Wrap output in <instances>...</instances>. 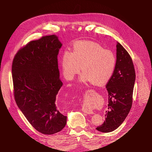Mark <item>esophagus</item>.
Wrapping results in <instances>:
<instances>
[{"instance_id":"34e87169","label":"esophagus","mask_w":152,"mask_h":152,"mask_svg":"<svg viewBox=\"0 0 152 152\" xmlns=\"http://www.w3.org/2000/svg\"><path fill=\"white\" fill-rule=\"evenodd\" d=\"M82 111H84V112L87 113V114H94V112L93 111L90 109V108H82Z\"/></svg>"}]
</instances>
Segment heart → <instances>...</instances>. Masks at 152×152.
Wrapping results in <instances>:
<instances>
[{"label":"heart","instance_id":"b5f03b06","mask_svg":"<svg viewBox=\"0 0 152 152\" xmlns=\"http://www.w3.org/2000/svg\"><path fill=\"white\" fill-rule=\"evenodd\" d=\"M116 63L115 56L111 50L89 41L76 42L72 52H65L61 58L63 72L67 79H73L82 69L83 73L79 81L93 83L98 86L105 84L110 80Z\"/></svg>","mask_w":152,"mask_h":152}]
</instances>
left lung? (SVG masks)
<instances>
[{
  "mask_svg": "<svg viewBox=\"0 0 152 152\" xmlns=\"http://www.w3.org/2000/svg\"><path fill=\"white\" fill-rule=\"evenodd\" d=\"M135 81V73L131 57L117 42L115 71L106 85L108 93V110L104 122L96 127L97 131L112 132L123 123L132 107Z\"/></svg>",
  "mask_w": 152,
  "mask_h": 152,
  "instance_id": "left-lung-1",
  "label": "left lung"
}]
</instances>
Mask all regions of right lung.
<instances>
[{"label":"right lung","mask_w":152,"mask_h":152,"mask_svg":"<svg viewBox=\"0 0 152 152\" xmlns=\"http://www.w3.org/2000/svg\"><path fill=\"white\" fill-rule=\"evenodd\" d=\"M61 46L57 36H44L21 49L12 63L15 102L29 123L44 134L58 132L66 124L67 116L55 103L63 86L57 58Z\"/></svg>","instance_id":"1"}]
</instances>
